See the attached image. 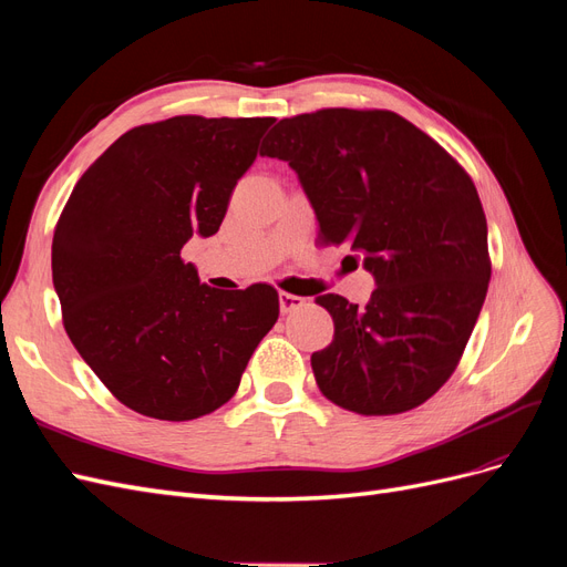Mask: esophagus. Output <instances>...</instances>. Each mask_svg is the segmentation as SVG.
I'll return each instance as SVG.
<instances>
[{"instance_id":"1","label":"esophagus","mask_w":567,"mask_h":567,"mask_svg":"<svg viewBox=\"0 0 567 567\" xmlns=\"http://www.w3.org/2000/svg\"><path fill=\"white\" fill-rule=\"evenodd\" d=\"M302 302H305V298H300V296H293V293H279V307H281V312L284 315H288V312H296L298 307H302Z\"/></svg>"}]
</instances>
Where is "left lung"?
Instances as JSON below:
<instances>
[{"label":"left lung","mask_w":567,"mask_h":567,"mask_svg":"<svg viewBox=\"0 0 567 567\" xmlns=\"http://www.w3.org/2000/svg\"><path fill=\"white\" fill-rule=\"evenodd\" d=\"M286 161L323 244H350L375 281L359 307L326 293L333 342L312 354L319 390L364 416L423 404L447 383L489 284L487 219L471 177L390 111L323 109L279 120L260 148Z\"/></svg>","instance_id":"obj_1"}]
</instances>
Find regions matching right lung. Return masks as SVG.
<instances>
[{"instance_id": "add662e5", "label": "right lung", "mask_w": 567, "mask_h": 567, "mask_svg": "<svg viewBox=\"0 0 567 567\" xmlns=\"http://www.w3.org/2000/svg\"><path fill=\"white\" fill-rule=\"evenodd\" d=\"M274 117L177 115L125 132L80 177L51 244L63 326L115 398L192 421L236 392L279 319L267 284L219 290L182 260L217 234Z\"/></svg>"}]
</instances>
